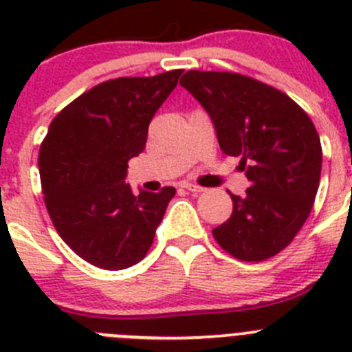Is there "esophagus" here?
<instances>
[{"instance_id":"obj_1","label":"esophagus","mask_w":352,"mask_h":352,"mask_svg":"<svg viewBox=\"0 0 352 352\" xmlns=\"http://www.w3.org/2000/svg\"><path fill=\"white\" fill-rule=\"evenodd\" d=\"M183 188L188 192H194V194H201V192H204L203 186H199V185H194V183H183Z\"/></svg>"}]
</instances>
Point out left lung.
Wrapping results in <instances>:
<instances>
[{"label":"left lung","mask_w":352,"mask_h":352,"mask_svg":"<svg viewBox=\"0 0 352 352\" xmlns=\"http://www.w3.org/2000/svg\"><path fill=\"white\" fill-rule=\"evenodd\" d=\"M179 84L250 182L245 197L231 194L232 214L213 238L239 261L276 256L307 222L319 188L322 148L312 120L284 91L234 72L188 70Z\"/></svg>","instance_id":"left-lung-1"}]
</instances>
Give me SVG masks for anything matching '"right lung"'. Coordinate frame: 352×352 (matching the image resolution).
<instances>
[{
    "instance_id": "obj_1",
    "label": "right lung",
    "mask_w": 352,
    "mask_h": 352,
    "mask_svg": "<svg viewBox=\"0 0 352 352\" xmlns=\"http://www.w3.org/2000/svg\"><path fill=\"white\" fill-rule=\"evenodd\" d=\"M183 70L96 84L56 114L40 146L43 201L77 256L104 270L138 264L153 243L176 190L135 195L123 179Z\"/></svg>"
}]
</instances>
